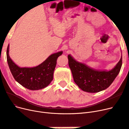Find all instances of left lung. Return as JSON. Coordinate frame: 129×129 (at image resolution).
<instances>
[{
	"mask_svg": "<svg viewBox=\"0 0 129 129\" xmlns=\"http://www.w3.org/2000/svg\"><path fill=\"white\" fill-rule=\"evenodd\" d=\"M69 65L76 84L83 91L97 93L109 87L118 74L122 64V56L115 67L110 70L93 69L68 55Z\"/></svg>",
	"mask_w": 129,
	"mask_h": 129,
	"instance_id": "8db88e82",
	"label": "left lung"
}]
</instances>
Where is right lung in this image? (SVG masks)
Wrapping results in <instances>:
<instances>
[{
	"label": "right lung",
	"mask_w": 129,
	"mask_h": 129,
	"mask_svg": "<svg viewBox=\"0 0 129 129\" xmlns=\"http://www.w3.org/2000/svg\"><path fill=\"white\" fill-rule=\"evenodd\" d=\"M9 49V44L6 52L8 65L12 74L19 84L32 90L43 89L50 84L53 80L57 59L63 54V51L51 54L42 63L35 67L21 68L11 59Z\"/></svg>",
	"instance_id": "right-lung-1"
}]
</instances>
